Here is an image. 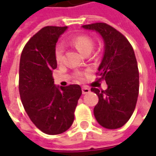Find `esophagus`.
Masks as SVG:
<instances>
[{
	"label": "esophagus",
	"instance_id": "34e87169",
	"mask_svg": "<svg viewBox=\"0 0 156 156\" xmlns=\"http://www.w3.org/2000/svg\"><path fill=\"white\" fill-rule=\"evenodd\" d=\"M90 92V89L87 87H83L82 88V93H83V94H88Z\"/></svg>",
	"mask_w": 156,
	"mask_h": 156
}]
</instances>
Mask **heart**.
Returning <instances> with one entry per match:
<instances>
[{
  "label": "heart",
  "instance_id": "obj_1",
  "mask_svg": "<svg viewBox=\"0 0 156 156\" xmlns=\"http://www.w3.org/2000/svg\"><path fill=\"white\" fill-rule=\"evenodd\" d=\"M71 43L78 51L83 55H88L94 48V41L91 37L88 35H78L74 37L71 40ZM63 56V48L61 45H58L55 48V59L58 62H60L62 60ZM76 78L78 79L83 78V73L78 72L76 74Z\"/></svg>",
  "mask_w": 156,
  "mask_h": 156
}]
</instances>
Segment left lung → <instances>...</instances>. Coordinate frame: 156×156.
I'll return each mask as SVG.
<instances>
[{
  "mask_svg": "<svg viewBox=\"0 0 156 156\" xmlns=\"http://www.w3.org/2000/svg\"><path fill=\"white\" fill-rule=\"evenodd\" d=\"M83 27L100 33L105 44L97 79L105 80L108 88H91L98 97L94 114L104 128L119 129L133 115L139 95V69L134 49L121 32L106 23L96 22Z\"/></svg>",
  "mask_w": 156,
  "mask_h": 156,
  "instance_id": "1",
  "label": "left lung"
}]
</instances>
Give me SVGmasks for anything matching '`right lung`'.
<instances>
[{
  "label": "right lung",
  "mask_w": 156,
  "mask_h": 156,
  "mask_svg": "<svg viewBox=\"0 0 156 156\" xmlns=\"http://www.w3.org/2000/svg\"><path fill=\"white\" fill-rule=\"evenodd\" d=\"M67 27L48 26L30 38L22 50L19 68V93L25 111L36 127L47 134L68 130L82 94L81 87H56V43Z\"/></svg>",
  "instance_id": "right-lung-1"
}]
</instances>
